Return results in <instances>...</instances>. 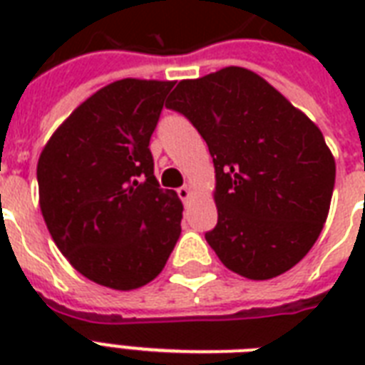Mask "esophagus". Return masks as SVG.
Returning <instances> with one entry per match:
<instances>
[{"mask_svg":"<svg viewBox=\"0 0 365 365\" xmlns=\"http://www.w3.org/2000/svg\"><path fill=\"white\" fill-rule=\"evenodd\" d=\"M176 193H178V197H180V200H182V202H185V200L191 197V189H189L187 185H183V187L178 189Z\"/></svg>","mask_w":365,"mask_h":365,"instance_id":"34e87169","label":"esophagus"}]
</instances>
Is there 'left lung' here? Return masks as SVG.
<instances>
[{"mask_svg":"<svg viewBox=\"0 0 365 365\" xmlns=\"http://www.w3.org/2000/svg\"><path fill=\"white\" fill-rule=\"evenodd\" d=\"M199 130L216 168L222 263L252 280L278 277L317 242L329 212L335 160L318 126L244 68L180 81L166 104Z\"/></svg>","mask_w":365,"mask_h":365,"instance_id":"obj_1","label":"left lung"}]
</instances>
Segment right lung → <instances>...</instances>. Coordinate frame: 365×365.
Instances as JSON below:
<instances>
[{
  "mask_svg": "<svg viewBox=\"0 0 365 365\" xmlns=\"http://www.w3.org/2000/svg\"><path fill=\"white\" fill-rule=\"evenodd\" d=\"M172 81L121 79L54 132L37 163L54 244L83 277L113 289L151 282L182 233L183 206L160 189L149 140Z\"/></svg>",
  "mask_w": 365,
  "mask_h": 365,
  "instance_id": "obj_1",
  "label": "right lung"
}]
</instances>
